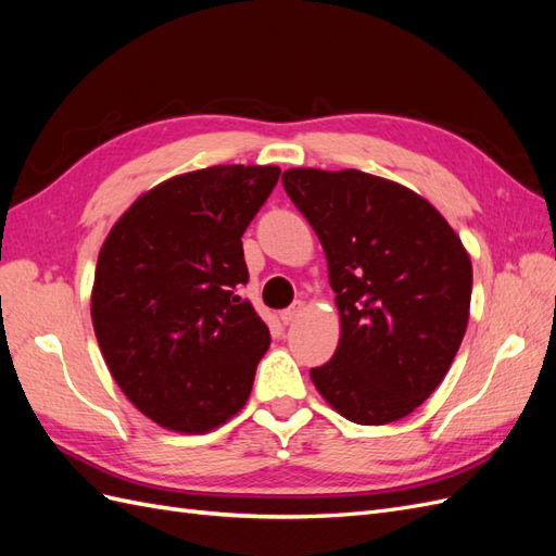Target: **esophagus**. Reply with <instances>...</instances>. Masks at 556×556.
<instances>
[{"label": "esophagus", "mask_w": 556, "mask_h": 556, "mask_svg": "<svg viewBox=\"0 0 556 556\" xmlns=\"http://www.w3.org/2000/svg\"><path fill=\"white\" fill-rule=\"evenodd\" d=\"M301 311H304V301H294V304H292L290 308H285V311L280 313L282 325H292L294 319L301 315Z\"/></svg>", "instance_id": "esophagus-1"}]
</instances>
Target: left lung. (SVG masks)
Masks as SVG:
<instances>
[{
  "label": "left lung",
  "mask_w": 556,
  "mask_h": 556,
  "mask_svg": "<svg viewBox=\"0 0 556 556\" xmlns=\"http://www.w3.org/2000/svg\"><path fill=\"white\" fill-rule=\"evenodd\" d=\"M282 188L325 248L341 315L339 348L311 380L350 422H396L431 396L462 345L468 252L445 217L399 182L288 169Z\"/></svg>",
  "instance_id": "8db88e82"
}]
</instances>
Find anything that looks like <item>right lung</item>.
<instances>
[{
	"mask_svg": "<svg viewBox=\"0 0 556 556\" xmlns=\"http://www.w3.org/2000/svg\"><path fill=\"white\" fill-rule=\"evenodd\" d=\"M278 166H208L148 190L99 250L92 327L111 376L155 425L206 433L237 415L271 343L241 237Z\"/></svg>",
	"mask_w": 556,
	"mask_h": 556,
	"instance_id": "obj_1",
	"label": "right lung"
}]
</instances>
